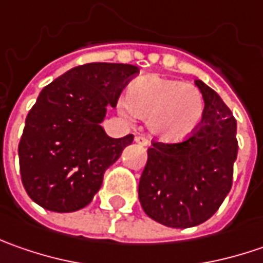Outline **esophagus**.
Returning a JSON list of instances; mask_svg holds the SVG:
<instances>
[{
    "label": "esophagus",
    "instance_id": "esophagus-1",
    "mask_svg": "<svg viewBox=\"0 0 263 263\" xmlns=\"http://www.w3.org/2000/svg\"><path fill=\"white\" fill-rule=\"evenodd\" d=\"M136 143H139V145H142V146H146L147 143H149V140H147L146 136H143V135H139V136H136Z\"/></svg>",
    "mask_w": 263,
    "mask_h": 263
}]
</instances>
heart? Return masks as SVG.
Returning <instances> with one entry per match:
<instances>
[{
	"label": "heart",
	"instance_id": "heart-1",
	"mask_svg": "<svg viewBox=\"0 0 263 263\" xmlns=\"http://www.w3.org/2000/svg\"><path fill=\"white\" fill-rule=\"evenodd\" d=\"M124 111L147 118L158 139L177 143L192 136L200 126L205 101L193 85L176 79L147 76L132 83L126 92Z\"/></svg>",
	"mask_w": 263,
	"mask_h": 263
}]
</instances>
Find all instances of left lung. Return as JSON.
Listing matches in <instances>:
<instances>
[{
  "label": "left lung",
  "instance_id": "8db88e82",
  "mask_svg": "<svg viewBox=\"0 0 263 263\" xmlns=\"http://www.w3.org/2000/svg\"><path fill=\"white\" fill-rule=\"evenodd\" d=\"M205 101L200 126L178 143L152 142L139 181L147 217L173 228L199 226L212 217L233 186L237 123L224 101L195 80Z\"/></svg>",
  "mask_w": 263,
  "mask_h": 263
}]
</instances>
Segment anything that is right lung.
Instances as JSON below:
<instances>
[{"label":"right lung","mask_w":263,"mask_h":263,"mask_svg":"<svg viewBox=\"0 0 263 263\" xmlns=\"http://www.w3.org/2000/svg\"><path fill=\"white\" fill-rule=\"evenodd\" d=\"M137 73L132 64L89 63L42 89L18 143L22 183L39 206L74 212L92 202L106 168L133 142L109 137L101 123Z\"/></svg>","instance_id":"right-lung-1"}]
</instances>
